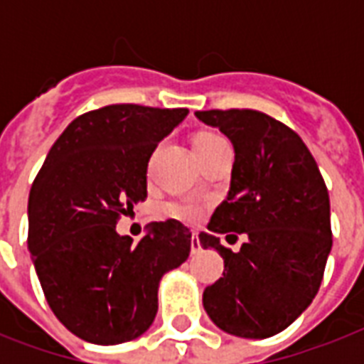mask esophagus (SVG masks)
I'll list each match as a JSON object with an SVG mask.
<instances>
[{
	"mask_svg": "<svg viewBox=\"0 0 364 364\" xmlns=\"http://www.w3.org/2000/svg\"><path fill=\"white\" fill-rule=\"evenodd\" d=\"M202 251V245H200L198 234H193V238H191V253L198 255Z\"/></svg>",
	"mask_w": 364,
	"mask_h": 364,
	"instance_id": "esophagus-1",
	"label": "esophagus"
}]
</instances>
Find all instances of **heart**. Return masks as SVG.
<instances>
[{
    "mask_svg": "<svg viewBox=\"0 0 364 364\" xmlns=\"http://www.w3.org/2000/svg\"><path fill=\"white\" fill-rule=\"evenodd\" d=\"M219 136L215 134H200L196 136L194 139V145L196 143H205V141H211V139H217ZM168 213L171 217H176L179 221H185V223H194L198 221L200 215H202V205L198 202H194V200H183V202H171L168 205Z\"/></svg>",
    "mask_w": 364,
    "mask_h": 364,
    "instance_id": "1",
    "label": "heart"
}]
</instances>
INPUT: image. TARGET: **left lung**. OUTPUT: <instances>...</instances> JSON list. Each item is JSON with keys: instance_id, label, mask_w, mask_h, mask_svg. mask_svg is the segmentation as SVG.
<instances>
[{"instance_id": "8db88e82", "label": "left lung", "mask_w": 364, "mask_h": 364, "mask_svg": "<svg viewBox=\"0 0 364 364\" xmlns=\"http://www.w3.org/2000/svg\"><path fill=\"white\" fill-rule=\"evenodd\" d=\"M234 145L230 191L200 245L217 249L225 272L205 287L217 327L240 338L282 333L311 304L333 247L331 202L316 160L283 122L253 109L196 111ZM245 233L238 254L219 233ZM234 236V234H230Z\"/></svg>"}]
</instances>
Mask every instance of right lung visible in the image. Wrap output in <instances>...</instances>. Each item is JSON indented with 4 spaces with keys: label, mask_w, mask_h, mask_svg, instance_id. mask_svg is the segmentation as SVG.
<instances>
[{
    "label": "right lung",
    "mask_w": 364,
    "mask_h": 364,
    "mask_svg": "<svg viewBox=\"0 0 364 364\" xmlns=\"http://www.w3.org/2000/svg\"><path fill=\"white\" fill-rule=\"evenodd\" d=\"M188 109L105 105L77 117L31 185L28 249L50 310L70 333L113 346L141 336L159 283L191 253L176 219L151 223L137 243L117 221L147 198L151 154Z\"/></svg>",
    "instance_id": "add662e5"
}]
</instances>
